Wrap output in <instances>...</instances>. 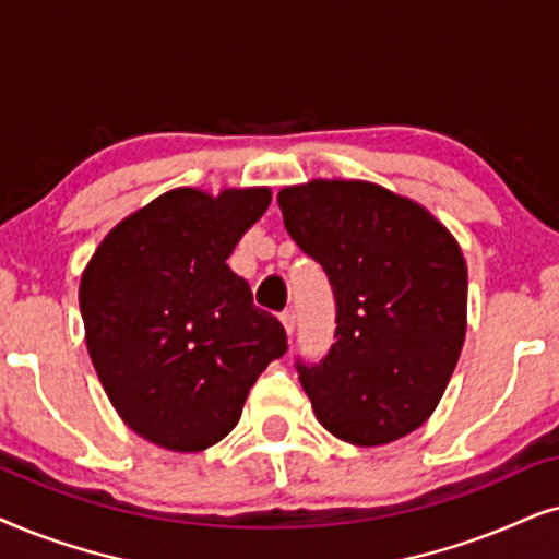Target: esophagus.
<instances>
[{
	"instance_id": "1",
	"label": "esophagus",
	"mask_w": 559,
	"mask_h": 559,
	"mask_svg": "<svg viewBox=\"0 0 559 559\" xmlns=\"http://www.w3.org/2000/svg\"><path fill=\"white\" fill-rule=\"evenodd\" d=\"M281 324H284V330L288 332V334H294V326H296V314L292 309H286L284 314H281Z\"/></svg>"
}]
</instances>
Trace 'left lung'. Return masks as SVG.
I'll use <instances>...</instances> for the list:
<instances>
[{"label": "left lung", "mask_w": 559, "mask_h": 559, "mask_svg": "<svg viewBox=\"0 0 559 559\" xmlns=\"http://www.w3.org/2000/svg\"><path fill=\"white\" fill-rule=\"evenodd\" d=\"M278 206L337 304L330 353L296 362L319 424L357 448L412 435L440 404L465 342L457 240L421 204L368 181L286 186Z\"/></svg>", "instance_id": "left-lung-1"}]
</instances>
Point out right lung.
<instances>
[{
    "label": "right lung",
    "mask_w": 559,
    "mask_h": 559,
    "mask_svg": "<svg viewBox=\"0 0 559 559\" xmlns=\"http://www.w3.org/2000/svg\"><path fill=\"white\" fill-rule=\"evenodd\" d=\"M271 189H174L122 219L79 286L86 347L132 431L202 452L240 421L258 376L286 353L278 319L227 265Z\"/></svg>",
    "instance_id": "obj_1"
}]
</instances>
